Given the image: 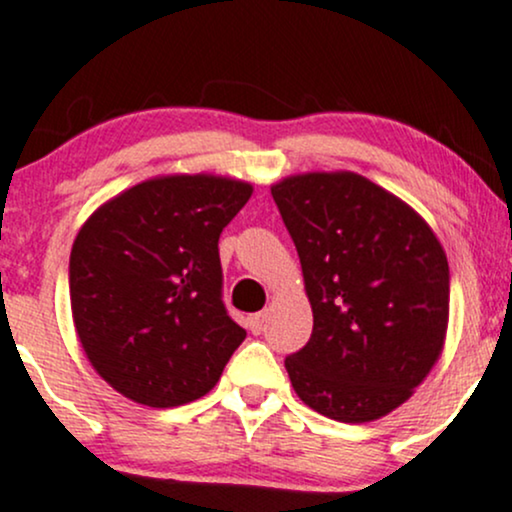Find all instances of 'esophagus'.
I'll list each match as a JSON object with an SVG mask.
<instances>
[{"mask_svg":"<svg viewBox=\"0 0 512 512\" xmlns=\"http://www.w3.org/2000/svg\"><path fill=\"white\" fill-rule=\"evenodd\" d=\"M264 325H267V313H255L248 317V327L252 334H260L264 330Z\"/></svg>","mask_w":512,"mask_h":512,"instance_id":"obj_1","label":"esophagus"}]
</instances>
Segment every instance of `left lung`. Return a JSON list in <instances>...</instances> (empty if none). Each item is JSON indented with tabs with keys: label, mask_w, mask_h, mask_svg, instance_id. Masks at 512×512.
Instances as JSON below:
<instances>
[{
	"label": "left lung",
	"mask_w": 512,
	"mask_h": 512,
	"mask_svg": "<svg viewBox=\"0 0 512 512\" xmlns=\"http://www.w3.org/2000/svg\"><path fill=\"white\" fill-rule=\"evenodd\" d=\"M301 257L313 334L286 358L296 395L327 419L390 414L443 354L450 269L407 202L351 170L274 182Z\"/></svg>",
	"instance_id": "1"
}]
</instances>
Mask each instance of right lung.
Returning a JSON list of instances; mask_svg holds the SVG:
<instances>
[{"label":"right lung","instance_id":"1","mask_svg":"<svg viewBox=\"0 0 512 512\" xmlns=\"http://www.w3.org/2000/svg\"><path fill=\"white\" fill-rule=\"evenodd\" d=\"M250 195V182L223 175H158L79 228L69 257L74 327L120 395L168 409L219 383L245 339L221 301L219 236Z\"/></svg>","mask_w":512,"mask_h":512}]
</instances>
